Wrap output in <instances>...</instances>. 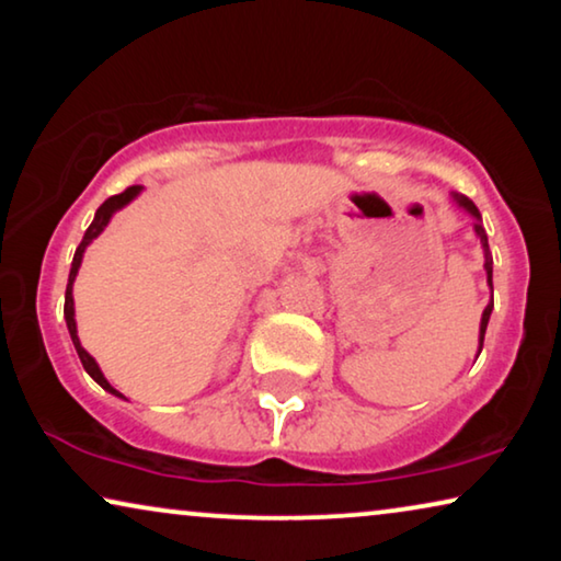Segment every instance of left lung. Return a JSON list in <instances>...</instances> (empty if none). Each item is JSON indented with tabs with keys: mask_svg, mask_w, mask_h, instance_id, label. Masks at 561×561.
<instances>
[{
	"mask_svg": "<svg viewBox=\"0 0 561 561\" xmlns=\"http://www.w3.org/2000/svg\"><path fill=\"white\" fill-rule=\"evenodd\" d=\"M451 198L462 206V209L470 214V217L474 219L472 221V229L474 234H478V240L482 244V255H485V273H488V286L490 290H493V255H490V248H488V234H485V227H482V217L478 211V206H474L470 198L462 196V194H451ZM490 313H493V298H490V304L485 306V311H482V319H480V336H478V355L482 352V342H485V329H488V321H490Z\"/></svg>",
	"mask_w": 561,
	"mask_h": 561,
	"instance_id": "1",
	"label": "left lung"
}]
</instances>
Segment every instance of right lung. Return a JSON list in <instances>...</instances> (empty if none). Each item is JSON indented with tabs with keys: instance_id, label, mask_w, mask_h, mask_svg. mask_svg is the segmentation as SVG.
Here are the masks:
<instances>
[{
	"instance_id": "add662e5",
	"label": "right lung",
	"mask_w": 561,
	"mask_h": 561,
	"mask_svg": "<svg viewBox=\"0 0 561 561\" xmlns=\"http://www.w3.org/2000/svg\"><path fill=\"white\" fill-rule=\"evenodd\" d=\"M140 191H142V186H129L127 191H122V194H117V196H110V198H106V202H104L102 206H99L96 214H94V221H91L89 229H87V234H83L81 244H79V248H76V255H73V263H71V273H68V286H66V306H64V317H66V327H68V334H71V342H73V347H76V352H79V359H81L83 370H87V373L91 375V378H94V380L99 382V386H102V388L106 390V393H112V396H117V398H125V396H122L119 390H114V388L110 386V380H106V378H104V373L99 370L96 359L91 357L89 352L81 347V340H79V329H76V309H73V280H76V275H79V267H81L83 252H87L89 244L94 242L96 237L104 232L106 225H110L114 214H117L119 209H125V206H127L129 202H135V198L140 196Z\"/></svg>"
}]
</instances>
